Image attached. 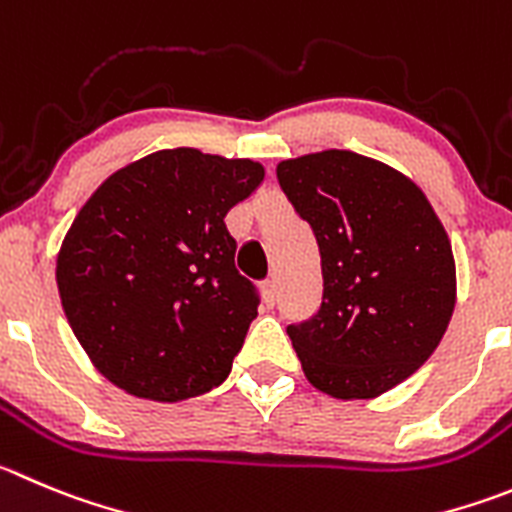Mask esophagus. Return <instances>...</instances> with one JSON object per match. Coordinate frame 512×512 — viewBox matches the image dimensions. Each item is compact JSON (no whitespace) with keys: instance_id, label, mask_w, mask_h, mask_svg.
<instances>
[{"instance_id":"34e87169","label":"esophagus","mask_w":512,"mask_h":512,"mask_svg":"<svg viewBox=\"0 0 512 512\" xmlns=\"http://www.w3.org/2000/svg\"><path fill=\"white\" fill-rule=\"evenodd\" d=\"M262 290V300H265L267 305H275V300H278V288H275V280H265V283L260 285Z\"/></svg>"}]
</instances>
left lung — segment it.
Here are the masks:
<instances>
[{"label": "left lung", "instance_id": "left-lung-1", "mask_svg": "<svg viewBox=\"0 0 512 512\" xmlns=\"http://www.w3.org/2000/svg\"><path fill=\"white\" fill-rule=\"evenodd\" d=\"M278 181L321 250V308L288 326L305 379L336 399H374L409 379L450 326V237L424 191L369 156H298L280 161Z\"/></svg>", "mask_w": 512, "mask_h": 512}]
</instances>
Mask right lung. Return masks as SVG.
I'll return each instance as SVG.
<instances>
[{
	"mask_svg": "<svg viewBox=\"0 0 512 512\" xmlns=\"http://www.w3.org/2000/svg\"><path fill=\"white\" fill-rule=\"evenodd\" d=\"M262 164L164 148L111 174L57 252V290L95 369L141 399L207 394L255 321V285L234 267L224 217Z\"/></svg>",
	"mask_w": 512,
	"mask_h": 512,
	"instance_id": "1",
	"label": "right lung"
}]
</instances>
